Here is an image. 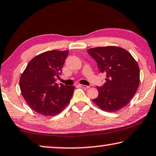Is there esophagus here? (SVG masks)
I'll list each match as a JSON object with an SVG mask.
<instances>
[{
  "instance_id": "1",
  "label": "esophagus",
  "mask_w": 156,
  "mask_h": 156,
  "mask_svg": "<svg viewBox=\"0 0 156 156\" xmlns=\"http://www.w3.org/2000/svg\"><path fill=\"white\" fill-rule=\"evenodd\" d=\"M79 86H80V87L82 88H84V89H89L90 87V86H87V85H79Z\"/></svg>"
}]
</instances>
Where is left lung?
<instances>
[{
	"label": "left lung",
	"mask_w": 156,
	"mask_h": 156,
	"mask_svg": "<svg viewBox=\"0 0 156 156\" xmlns=\"http://www.w3.org/2000/svg\"><path fill=\"white\" fill-rule=\"evenodd\" d=\"M96 62L99 73L106 75L105 83L97 87L94 103L101 110L115 112L125 107L137 91L140 69L130 53L117 46L96 47L87 50Z\"/></svg>",
	"instance_id": "obj_1"
}]
</instances>
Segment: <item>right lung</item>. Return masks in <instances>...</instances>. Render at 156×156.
<instances>
[{"instance_id": "1", "label": "right lung", "mask_w": 156, "mask_h": 156, "mask_svg": "<svg viewBox=\"0 0 156 156\" xmlns=\"http://www.w3.org/2000/svg\"><path fill=\"white\" fill-rule=\"evenodd\" d=\"M69 51H48L30 61L19 85L24 99L34 112L44 116L61 112L72 98L74 86L57 84Z\"/></svg>"}]
</instances>
